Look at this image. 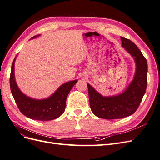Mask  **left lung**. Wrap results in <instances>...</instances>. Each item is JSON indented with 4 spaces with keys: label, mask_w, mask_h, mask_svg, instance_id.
Returning a JSON list of instances; mask_svg holds the SVG:
<instances>
[{
    "label": "left lung",
    "mask_w": 160,
    "mask_h": 160,
    "mask_svg": "<svg viewBox=\"0 0 160 160\" xmlns=\"http://www.w3.org/2000/svg\"><path fill=\"white\" fill-rule=\"evenodd\" d=\"M122 46L133 58L135 71L133 78L122 93L103 96L88 83L89 103L93 113L101 119H114L128 117L135 112L146 93L148 62L138 47L121 37Z\"/></svg>",
    "instance_id": "left-lung-1"
}]
</instances>
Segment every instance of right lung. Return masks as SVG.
I'll list each match as a JSON object with an SVG mask.
<instances>
[{"label":"right lung","mask_w":160,"mask_h":160,"mask_svg":"<svg viewBox=\"0 0 160 160\" xmlns=\"http://www.w3.org/2000/svg\"><path fill=\"white\" fill-rule=\"evenodd\" d=\"M39 36L40 35L33 37L31 39ZM16 58L17 56L11 67L10 86L12 95L21 112L28 118L39 121H50L60 117L65 111L67 95L77 82V79L62 84L51 95L45 99L32 98L23 93L17 85L14 75Z\"/></svg>","instance_id":"add662e5"}]
</instances>
